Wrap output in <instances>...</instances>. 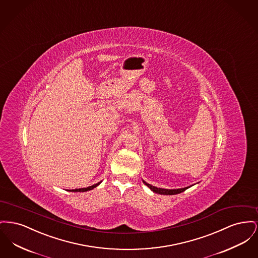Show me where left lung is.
I'll return each instance as SVG.
<instances>
[{
    "label": "left lung",
    "mask_w": 258,
    "mask_h": 258,
    "mask_svg": "<svg viewBox=\"0 0 258 258\" xmlns=\"http://www.w3.org/2000/svg\"><path fill=\"white\" fill-rule=\"evenodd\" d=\"M143 182H144L148 187H149L150 189L152 190L153 192L158 193V194H161V195H175V194L181 193V192H183L184 190H186L190 187V186H187V187L177 188V189H164V188H158V187H156V186H153V185L149 184L148 182H146L145 180H143Z\"/></svg>",
    "instance_id": "1"
}]
</instances>
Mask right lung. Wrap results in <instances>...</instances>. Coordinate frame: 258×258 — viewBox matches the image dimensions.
Here are the masks:
<instances>
[{
	"label": "right lung",
	"mask_w": 258,
	"mask_h": 258,
	"mask_svg": "<svg viewBox=\"0 0 258 258\" xmlns=\"http://www.w3.org/2000/svg\"><path fill=\"white\" fill-rule=\"evenodd\" d=\"M100 183H101V181L98 182V183H96V184L91 185V186H88V187H86V188H78V189H71L69 190V191H72V192H84V191H88V190H92L93 188H95L96 186H98Z\"/></svg>",
	"instance_id": "add662e5"
}]
</instances>
